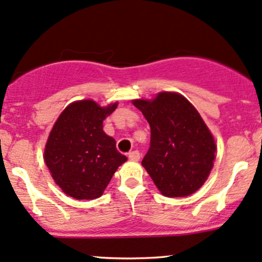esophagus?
<instances>
[{
  "label": "esophagus",
  "mask_w": 262,
  "mask_h": 262,
  "mask_svg": "<svg viewBox=\"0 0 262 262\" xmlns=\"http://www.w3.org/2000/svg\"><path fill=\"white\" fill-rule=\"evenodd\" d=\"M128 157H129V159H130V160H134V162H137V160L140 159V153L138 150H133V151H130V153L128 154Z\"/></svg>",
  "instance_id": "1"
}]
</instances>
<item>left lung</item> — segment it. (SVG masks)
I'll return each instance as SVG.
<instances>
[{
    "label": "left lung",
    "mask_w": 262,
    "mask_h": 262,
    "mask_svg": "<svg viewBox=\"0 0 262 262\" xmlns=\"http://www.w3.org/2000/svg\"><path fill=\"white\" fill-rule=\"evenodd\" d=\"M150 125V148L142 165L163 195L183 198L205 183L215 160V140L199 112L182 94L162 92L136 99Z\"/></svg>",
    "instance_id": "1"
}]
</instances>
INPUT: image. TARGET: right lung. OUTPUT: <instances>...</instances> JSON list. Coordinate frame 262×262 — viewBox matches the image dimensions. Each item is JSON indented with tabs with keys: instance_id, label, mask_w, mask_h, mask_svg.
Masks as SVG:
<instances>
[{
	"instance_id": "obj_1",
	"label": "right lung",
	"mask_w": 262,
	"mask_h": 262,
	"mask_svg": "<svg viewBox=\"0 0 262 262\" xmlns=\"http://www.w3.org/2000/svg\"><path fill=\"white\" fill-rule=\"evenodd\" d=\"M118 103L100 107L94 100L73 102L52 128L45 148V162L57 185L77 200L97 199L118 166L126 162L116 140L103 130V120Z\"/></svg>"
}]
</instances>
